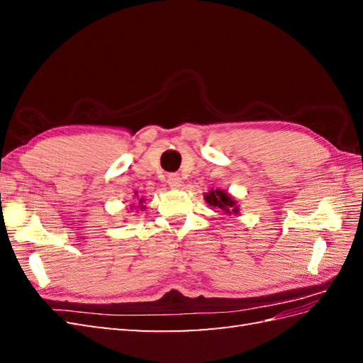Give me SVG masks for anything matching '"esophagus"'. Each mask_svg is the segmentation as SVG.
<instances>
[{
	"instance_id": "34e87169",
	"label": "esophagus",
	"mask_w": 363,
	"mask_h": 363,
	"mask_svg": "<svg viewBox=\"0 0 363 363\" xmlns=\"http://www.w3.org/2000/svg\"><path fill=\"white\" fill-rule=\"evenodd\" d=\"M168 186L172 189H179L182 187V177L177 173H172L168 174Z\"/></svg>"
}]
</instances>
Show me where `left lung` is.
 I'll use <instances>...</instances> for the list:
<instances>
[{
  "label": "left lung",
  "instance_id": "left-lung-1",
  "mask_svg": "<svg viewBox=\"0 0 363 363\" xmlns=\"http://www.w3.org/2000/svg\"><path fill=\"white\" fill-rule=\"evenodd\" d=\"M204 199L206 203H209V206L217 207V209H221L228 215H238V211H240L235 199L225 190H211L209 194L204 195Z\"/></svg>",
  "mask_w": 363,
  "mask_h": 363
}]
</instances>
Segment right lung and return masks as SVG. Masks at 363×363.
<instances>
[{
  "instance_id": "right-lung-1",
  "label": "right lung",
  "mask_w": 363,
  "mask_h": 363,
  "mask_svg": "<svg viewBox=\"0 0 363 363\" xmlns=\"http://www.w3.org/2000/svg\"><path fill=\"white\" fill-rule=\"evenodd\" d=\"M142 204H143V198L140 199V201H138V207H140V209H143V206H142Z\"/></svg>"
}]
</instances>
